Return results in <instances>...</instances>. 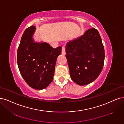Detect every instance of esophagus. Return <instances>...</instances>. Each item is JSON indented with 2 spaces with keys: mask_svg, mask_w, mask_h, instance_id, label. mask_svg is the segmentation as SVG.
<instances>
[{
  "mask_svg": "<svg viewBox=\"0 0 124 124\" xmlns=\"http://www.w3.org/2000/svg\"><path fill=\"white\" fill-rule=\"evenodd\" d=\"M62 54L63 55H65L66 54V52H65V46H63L62 48Z\"/></svg>",
  "mask_w": 124,
  "mask_h": 124,
  "instance_id": "esophagus-1",
  "label": "esophagus"
}]
</instances>
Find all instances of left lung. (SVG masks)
<instances>
[{
	"label": "left lung",
	"mask_w": 124,
	"mask_h": 124,
	"mask_svg": "<svg viewBox=\"0 0 124 124\" xmlns=\"http://www.w3.org/2000/svg\"><path fill=\"white\" fill-rule=\"evenodd\" d=\"M66 57L70 78L79 85L92 82L104 64L105 50L97 30H87L83 35L68 42Z\"/></svg>",
	"instance_id": "8db88e82"
}]
</instances>
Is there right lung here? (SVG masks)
Wrapping results in <instances>:
<instances>
[{
  "label": "right lung",
  "instance_id": "1",
  "mask_svg": "<svg viewBox=\"0 0 124 124\" xmlns=\"http://www.w3.org/2000/svg\"><path fill=\"white\" fill-rule=\"evenodd\" d=\"M35 29L32 26L23 32L17 50V64L28 85L36 90H42L53 80L55 63L62 47L54 48L46 42H34Z\"/></svg>",
  "mask_w": 124,
  "mask_h": 124
}]
</instances>
